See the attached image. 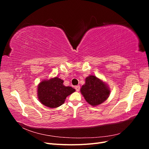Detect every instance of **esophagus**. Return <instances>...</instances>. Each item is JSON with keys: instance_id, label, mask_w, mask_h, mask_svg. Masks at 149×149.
Here are the masks:
<instances>
[{"instance_id": "esophagus-1", "label": "esophagus", "mask_w": 149, "mask_h": 149, "mask_svg": "<svg viewBox=\"0 0 149 149\" xmlns=\"http://www.w3.org/2000/svg\"><path fill=\"white\" fill-rule=\"evenodd\" d=\"M75 89L76 91H79V89H80V86H75Z\"/></svg>"}]
</instances>
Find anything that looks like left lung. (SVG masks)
I'll return each instance as SVG.
<instances>
[{"instance_id":"8db88e82","label":"left lung","mask_w":149,"mask_h":149,"mask_svg":"<svg viewBox=\"0 0 149 149\" xmlns=\"http://www.w3.org/2000/svg\"><path fill=\"white\" fill-rule=\"evenodd\" d=\"M85 81L80 91L89 104L93 106L101 104L109 96V87L96 76L90 75L86 78Z\"/></svg>"}]
</instances>
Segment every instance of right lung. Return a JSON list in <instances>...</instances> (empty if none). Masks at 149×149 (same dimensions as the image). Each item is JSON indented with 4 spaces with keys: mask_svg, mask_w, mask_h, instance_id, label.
I'll list each match as a JSON object with an SVG mask.
<instances>
[{
    "mask_svg": "<svg viewBox=\"0 0 149 149\" xmlns=\"http://www.w3.org/2000/svg\"><path fill=\"white\" fill-rule=\"evenodd\" d=\"M38 100L44 106L55 108L64 104L68 96L75 91L70 86L63 85V80L55 77L43 80L38 86Z\"/></svg>",
    "mask_w": 149,
    "mask_h": 149,
    "instance_id": "add662e5",
    "label": "right lung"
}]
</instances>
